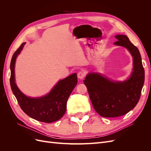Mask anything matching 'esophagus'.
I'll return each mask as SVG.
<instances>
[{
  "mask_svg": "<svg viewBox=\"0 0 151 151\" xmlns=\"http://www.w3.org/2000/svg\"><path fill=\"white\" fill-rule=\"evenodd\" d=\"M86 76V73L83 72H79L77 73V77L79 79H84Z\"/></svg>",
  "mask_w": 151,
  "mask_h": 151,
  "instance_id": "34e87169",
  "label": "esophagus"
}]
</instances>
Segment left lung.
Wrapping results in <instances>:
<instances>
[{
	"label": "left lung",
	"instance_id": "8db88e82",
	"mask_svg": "<svg viewBox=\"0 0 151 151\" xmlns=\"http://www.w3.org/2000/svg\"><path fill=\"white\" fill-rule=\"evenodd\" d=\"M115 45L127 48L133 57L134 69L124 82H113L96 73L87 75L84 83L88 89L93 106L103 117L125 115L138 103L144 83L145 72L139 49L126 35H116Z\"/></svg>",
	"mask_w": 151,
	"mask_h": 151
}]
</instances>
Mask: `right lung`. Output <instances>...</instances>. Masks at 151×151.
<instances>
[{"instance_id":"obj_1","label":"right lung","mask_w":151,"mask_h":151,"mask_svg":"<svg viewBox=\"0 0 151 151\" xmlns=\"http://www.w3.org/2000/svg\"><path fill=\"white\" fill-rule=\"evenodd\" d=\"M26 43H22L13 54L11 62L10 83L12 92L22 110L26 115L42 122L52 123L58 120L66 111L67 101L77 83V74L74 73L60 80L50 93L45 96L32 98L26 96L18 89L14 79V66L17 56Z\"/></svg>"}]
</instances>
